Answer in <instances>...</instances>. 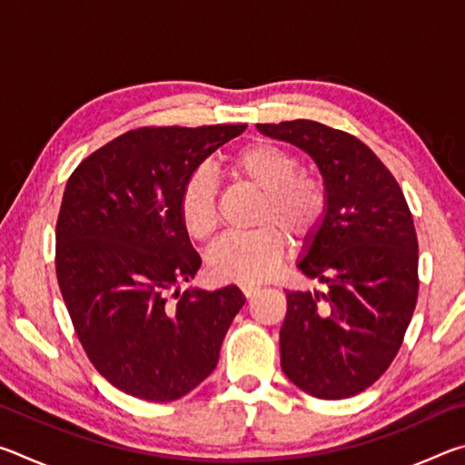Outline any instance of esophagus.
I'll list each match as a JSON object with an SVG mask.
<instances>
[{"label": "esophagus", "instance_id": "1", "mask_svg": "<svg viewBox=\"0 0 465 465\" xmlns=\"http://www.w3.org/2000/svg\"><path fill=\"white\" fill-rule=\"evenodd\" d=\"M258 291H261V285H254V282H243L242 285V293L246 297H254Z\"/></svg>", "mask_w": 465, "mask_h": 465}]
</instances>
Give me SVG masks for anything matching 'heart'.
Instances as JSON below:
<instances>
[{"label": "heart", "instance_id": "heart-1", "mask_svg": "<svg viewBox=\"0 0 465 465\" xmlns=\"http://www.w3.org/2000/svg\"><path fill=\"white\" fill-rule=\"evenodd\" d=\"M230 172L262 193L254 223L246 233L225 235L211 248L207 264L217 279L262 281L277 271L287 252V235L305 240L328 211V188L320 176L299 170L297 157L274 143H250L230 157ZM180 219L194 242H209L219 227L217 178L194 170L180 193Z\"/></svg>", "mask_w": 465, "mask_h": 465}]
</instances>
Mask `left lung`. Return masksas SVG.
Here are the masks:
<instances>
[{"label": "left lung", "mask_w": 465, "mask_h": 465, "mask_svg": "<svg viewBox=\"0 0 465 465\" xmlns=\"http://www.w3.org/2000/svg\"><path fill=\"white\" fill-rule=\"evenodd\" d=\"M258 131L308 152L328 188L324 222L297 264L328 291H287L281 367L313 398L357 396L396 359L416 308L412 213L391 172L351 133L303 119Z\"/></svg>", "instance_id": "8db88e82"}]
</instances>
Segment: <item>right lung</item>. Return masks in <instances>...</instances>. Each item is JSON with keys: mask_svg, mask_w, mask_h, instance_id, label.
Segmentation results:
<instances>
[{"mask_svg": "<svg viewBox=\"0 0 465 465\" xmlns=\"http://www.w3.org/2000/svg\"><path fill=\"white\" fill-rule=\"evenodd\" d=\"M246 124L141 127L74 170L57 219L54 269L96 371L147 402H172L213 371L242 291L186 289L201 258L180 219L188 176Z\"/></svg>", "mask_w": 465, "mask_h": 465, "instance_id": "1", "label": "right lung"}]
</instances>
